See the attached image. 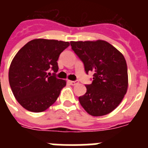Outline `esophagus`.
<instances>
[{
  "instance_id": "obj_1",
  "label": "esophagus",
  "mask_w": 148,
  "mask_h": 148,
  "mask_svg": "<svg viewBox=\"0 0 148 148\" xmlns=\"http://www.w3.org/2000/svg\"><path fill=\"white\" fill-rule=\"evenodd\" d=\"M68 82L73 86H75L78 84V81H68Z\"/></svg>"
}]
</instances>
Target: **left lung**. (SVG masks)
Here are the masks:
<instances>
[{"label": "left lung", "mask_w": 148, "mask_h": 148, "mask_svg": "<svg viewBox=\"0 0 148 148\" xmlns=\"http://www.w3.org/2000/svg\"><path fill=\"white\" fill-rule=\"evenodd\" d=\"M72 49L83 62L88 74L93 72L92 84L78 97L81 105L92 116H104L116 109L127 92V66L125 57L107 41H71Z\"/></svg>", "instance_id": "left-lung-1"}]
</instances>
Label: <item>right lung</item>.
<instances>
[{"instance_id":"1","label":"right lung","mask_w":148,"mask_h":148,"mask_svg":"<svg viewBox=\"0 0 148 148\" xmlns=\"http://www.w3.org/2000/svg\"><path fill=\"white\" fill-rule=\"evenodd\" d=\"M69 46L70 43L61 40L34 39L17 53L10 64L9 82L15 99L23 108L40 113L56 102L66 84L56 78L57 61Z\"/></svg>"}]
</instances>
